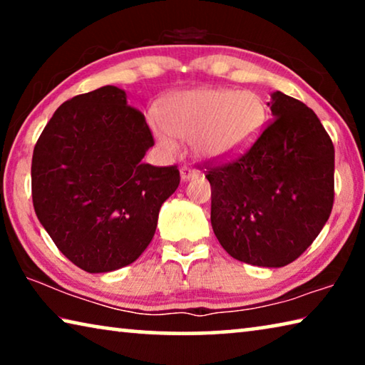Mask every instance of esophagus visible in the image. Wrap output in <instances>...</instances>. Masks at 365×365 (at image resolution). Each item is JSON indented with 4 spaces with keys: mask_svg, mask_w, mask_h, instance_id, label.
<instances>
[{
    "mask_svg": "<svg viewBox=\"0 0 365 365\" xmlns=\"http://www.w3.org/2000/svg\"><path fill=\"white\" fill-rule=\"evenodd\" d=\"M180 177H182L183 182L185 180H191V178H196L197 177V172L195 169H190V168H187V165H185V168L180 169Z\"/></svg>",
    "mask_w": 365,
    "mask_h": 365,
    "instance_id": "34e87169",
    "label": "esophagus"
}]
</instances>
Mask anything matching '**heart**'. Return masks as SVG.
I'll use <instances>...</instances> for the list:
<instances>
[{
	"label": "heart",
	"instance_id": "b5f03b06",
	"mask_svg": "<svg viewBox=\"0 0 365 365\" xmlns=\"http://www.w3.org/2000/svg\"><path fill=\"white\" fill-rule=\"evenodd\" d=\"M267 110L251 91L200 88L170 96L164 115L148 113L154 138L168 153H177L178 138L193 141L197 156L232 159L255 145L261 135Z\"/></svg>",
	"mask_w": 365,
	"mask_h": 365
}]
</instances>
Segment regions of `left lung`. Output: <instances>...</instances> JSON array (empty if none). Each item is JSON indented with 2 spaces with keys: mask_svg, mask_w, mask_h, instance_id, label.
<instances>
[{
  "mask_svg": "<svg viewBox=\"0 0 365 365\" xmlns=\"http://www.w3.org/2000/svg\"><path fill=\"white\" fill-rule=\"evenodd\" d=\"M272 119L250 150L206 163L212 230L238 261L283 267L329 220L335 200V148L304 103L272 93Z\"/></svg>",
  "mask_w": 365,
  "mask_h": 365,
  "instance_id": "obj_1",
  "label": "left lung"
}]
</instances>
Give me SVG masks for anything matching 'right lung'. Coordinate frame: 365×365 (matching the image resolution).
<instances>
[{"label":"right lung","instance_id":"add662e5","mask_svg":"<svg viewBox=\"0 0 365 365\" xmlns=\"http://www.w3.org/2000/svg\"><path fill=\"white\" fill-rule=\"evenodd\" d=\"M154 145L145 115L113 85L61 104L34 148L35 214L58 250L90 274L137 261L163 202L180 183L177 165L141 163Z\"/></svg>","mask_w":365,"mask_h":365}]
</instances>
